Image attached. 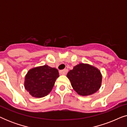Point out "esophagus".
Here are the masks:
<instances>
[{
    "label": "esophagus",
    "mask_w": 127,
    "mask_h": 127,
    "mask_svg": "<svg viewBox=\"0 0 127 127\" xmlns=\"http://www.w3.org/2000/svg\"><path fill=\"white\" fill-rule=\"evenodd\" d=\"M67 72V69H66L60 71V74H62V75H65V74H66Z\"/></svg>",
    "instance_id": "esophagus-1"
}]
</instances>
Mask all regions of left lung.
Returning a JSON list of instances; mask_svg holds the SVG:
<instances>
[{"label": "left lung", "mask_w": 127, "mask_h": 127, "mask_svg": "<svg viewBox=\"0 0 127 127\" xmlns=\"http://www.w3.org/2000/svg\"><path fill=\"white\" fill-rule=\"evenodd\" d=\"M66 76L74 91L82 96L96 93L101 85L100 71L88 64H80L75 66L67 73Z\"/></svg>", "instance_id": "1"}]
</instances>
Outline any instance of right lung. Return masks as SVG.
Listing matches in <instances>:
<instances>
[{
	"instance_id": "obj_1",
	"label": "right lung",
	"mask_w": 127,
	"mask_h": 127,
	"mask_svg": "<svg viewBox=\"0 0 127 127\" xmlns=\"http://www.w3.org/2000/svg\"><path fill=\"white\" fill-rule=\"evenodd\" d=\"M59 77L57 69L44 65L29 70L25 76V88L32 96L41 98L47 95Z\"/></svg>"
}]
</instances>
